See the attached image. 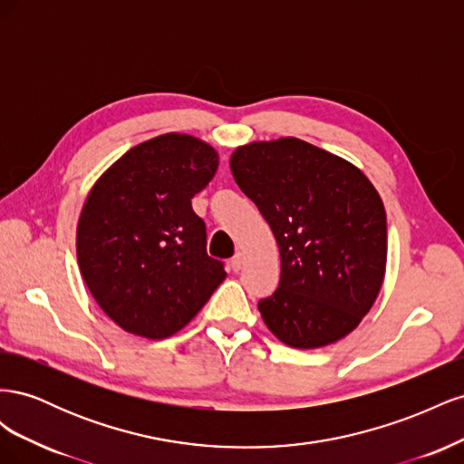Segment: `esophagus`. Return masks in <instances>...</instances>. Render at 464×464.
Returning a JSON list of instances; mask_svg holds the SVG:
<instances>
[{"label":"esophagus","mask_w":464,"mask_h":464,"mask_svg":"<svg viewBox=\"0 0 464 464\" xmlns=\"http://www.w3.org/2000/svg\"><path fill=\"white\" fill-rule=\"evenodd\" d=\"M242 265H244V254H236V256L230 259V266H232L234 273L240 271Z\"/></svg>","instance_id":"esophagus-1"}]
</instances>
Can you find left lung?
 Here are the masks:
<instances>
[{
  "mask_svg": "<svg viewBox=\"0 0 464 464\" xmlns=\"http://www.w3.org/2000/svg\"><path fill=\"white\" fill-rule=\"evenodd\" d=\"M230 170L280 251L278 288L257 304L265 325L292 348L341 341L385 276L387 217L372 181L296 137L237 147Z\"/></svg>",
  "mask_w": 464,
  "mask_h": 464,
  "instance_id": "left-lung-1",
  "label": "left lung"
}]
</instances>
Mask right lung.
I'll list each match as a JSON object with an SVG mask.
<instances>
[{
  "mask_svg": "<svg viewBox=\"0 0 464 464\" xmlns=\"http://www.w3.org/2000/svg\"><path fill=\"white\" fill-rule=\"evenodd\" d=\"M217 168V150L201 139L166 133L130 149L92 186L77 261L92 298L123 331L172 336L227 278L191 208Z\"/></svg>",
  "mask_w": 464,
  "mask_h": 464,
  "instance_id": "obj_1",
  "label": "right lung"
}]
</instances>
